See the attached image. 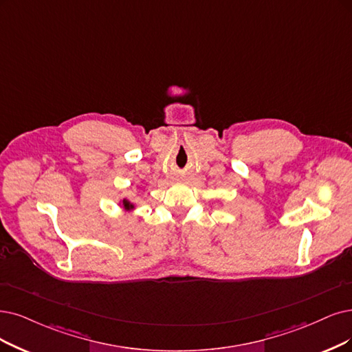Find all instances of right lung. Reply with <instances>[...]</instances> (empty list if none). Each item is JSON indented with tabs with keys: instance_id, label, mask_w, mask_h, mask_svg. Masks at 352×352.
I'll return each mask as SVG.
<instances>
[{
	"instance_id": "1",
	"label": "right lung",
	"mask_w": 352,
	"mask_h": 352,
	"mask_svg": "<svg viewBox=\"0 0 352 352\" xmlns=\"http://www.w3.org/2000/svg\"><path fill=\"white\" fill-rule=\"evenodd\" d=\"M122 206H123L124 210H133V209H135V206H133L132 203H130L129 200H126V199L122 201Z\"/></svg>"
}]
</instances>
